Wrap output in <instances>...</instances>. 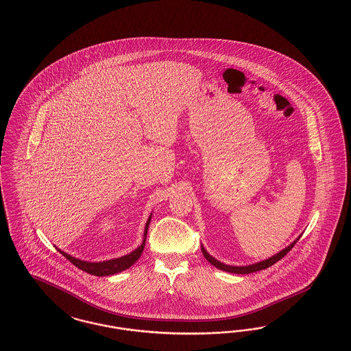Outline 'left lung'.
<instances>
[{
    "label": "left lung",
    "instance_id": "obj_1",
    "mask_svg": "<svg viewBox=\"0 0 351 351\" xmlns=\"http://www.w3.org/2000/svg\"><path fill=\"white\" fill-rule=\"evenodd\" d=\"M295 242H293L291 245H289L287 249H284L282 252H280L276 255H274L272 258H268L266 261H263V262H259V263H255V265H252V266H245V267H236V266H227V265H224V263H220L219 261H217L215 258H213L211 255L208 254L207 252H206L204 247H201V250H202V254L205 256L206 259L213 265L214 267H217L219 269H223V271H226V272H232V274H239V275H246V274H252V272H256V271H262V269H265V268H268V267L272 266V265H275L276 262H278L281 258H284L285 255L289 253L290 250L293 249V246L295 245Z\"/></svg>",
    "mask_w": 351,
    "mask_h": 351
}]
</instances>
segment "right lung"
<instances>
[{
  "mask_svg": "<svg viewBox=\"0 0 351 351\" xmlns=\"http://www.w3.org/2000/svg\"><path fill=\"white\" fill-rule=\"evenodd\" d=\"M149 223H150V218L147 219L146 223L145 232H144V237L146 239V233H147V228H149ZM145 239L143 241V245L140 247H137L136 250H133L131 254L124 255L118 259H111V261H106V262H98V263H90V262H84V261H79L75 259L71 255L66 254L61 250H58L63 256L67 258V261H70L73 266L83 269L85 272L95 275V276H110L114 274L121 272L127 268L132 266L133 263H136V261L143 254L144 246H145Z\"/></svg>",
  "mask_w": 351,
  "mask_h": 351,
  "instance_id": "1",
  "label": "right lung"
}]
</instances>
